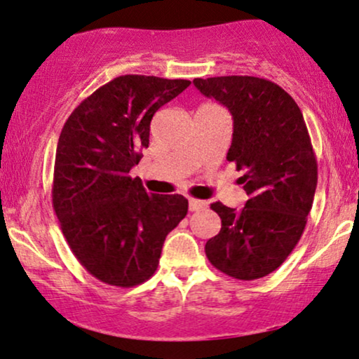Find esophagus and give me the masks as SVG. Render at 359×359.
I'll return each instance as SVG.
<instances>
[{"label": "esophagus", "mask_w": 359, "mask_h": 359, "mask_svg": "<svg viewBox=\"0 0 359 359\" xmlns=\"http://www.w3.org/2000/svg\"><path fill=\"white\" fill-rule=\"evenodd\" d=\"M208 208V203L203 200H194V198H189V211H201Z\"/></svg>", "instance_id": "esophagus-1"}]
</instances>
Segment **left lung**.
I'll return each mask as SVG.
<instances>
[{
  "label": "left lung",
  "instance_id": "1",
  "mask_svg": "<svg viewBox=\"0 0 359 359\" xmlns=\"http://www.w3.org/2000/svg\"><path fill=\"white\" fill-rule=\"evenodd\" d=\"M194 86L233 116L226 159L243 171V210L216 201L221 229L208 240L210 263L236 280H258L285 263L306 226L318 163L303 113L276 83L256 76L196 78Z\"/></svg>",
  "mask_w": 359,
  "mask_h": 359
}]
</instances>
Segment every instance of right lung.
Here are the masks:
<instances>
[{
    "mask_svg": "<svg viewBox=\"0 0 359 359\" xmlns=\"http://www.w3.org/2000/svg\"><path fill=\"white\" fill-rule=\"evenodd\" d=\"M188 79L125 74L66 119L53 172V210L73 255L106 285L131 287L156 271L168 233L188 213L181 194H148L130 170L149 144L154 113Z\"/></svg>",
    "mask_w": 359,
    "mask_h": 359,
    "instance_id": "obj_1",
    "label": "right lung"
}]
</instances>
